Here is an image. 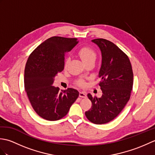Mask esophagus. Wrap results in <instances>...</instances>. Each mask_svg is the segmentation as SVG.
Wrapping results in <instances>:
<instances>
[{
    "mask_svg": "<svg viewBox=\"0 0 155 155\" xmlns=\"http://www.w3.org/2000/svg\"><path fill=\"white\" fill-rule=\"evenodd\" d=\"M79 97L81 98H86L87 97V93H85V92H80Z\"/></svg>",
    "mask_w": 155,
    "mask_h": 155,
    "instance_id": "esophagus-1",
    "label": "esophagus"
}]
</instances>
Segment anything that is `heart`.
<instances>
[{"instance_id":"heart-1","label":"heart","mask_w":155,"mask_h":155,"mask_svg":"<svg viewBox=\"0 0 155 155\" xmlns=\"http://www.w3.org/2000/svg\"><path fill=\"white\" fill-rule=\"evenodd\" d=\"M78 54L84 63L86 64L88 62H94L97 58V53L93 48L88 47H83L79 49L78 51ZM69 62V59L67 58L65 61L64 66L67 67ZM78 84L79 86H83L84 82L83 80H79L78 81Z\"/></svg>"}]
</instances>
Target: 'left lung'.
<instances>
[{"mask_svg":"<svg viewBox=\"0 0 155 155\" xmlns=\"http://www.w3.org/2000/svg\"><path fill=\"white\" fill-rule=\"evenodd\" d=\"M92 41L98 45L102 54L98 77L103 95L97 98L87 94L92 106L85 115L93 123L102 124L116 118L129 101L133 72L128 56L113 42L104 38Z\"/></svg>","mask_w":155,"mask_h":155,"instance_id":"8db88e82","label":"left lung"}]
</instances>
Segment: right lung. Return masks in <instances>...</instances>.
I'll use <instances>...</instances> for the list:
<instances>
[{
	"instance_id": "1",
	"label": "right lung",
	"mask_w": 155,
	"mask_h": 155,
	"mask_svg": "<svg viewBox=\"0 0 155 155\" xmlns=\"http://www.w3.org/2000/svg\"><path fill=\"white\" fill-rule=\"evenodd\" d=\"M78 42L76 38L52 37L36 48L25 69V88L37 114L44 119L57 120L67 115L79 93L74 88L59 91L52 86L54 77L63 71L64 55Z\"/></svg>"
}]
</instances>
